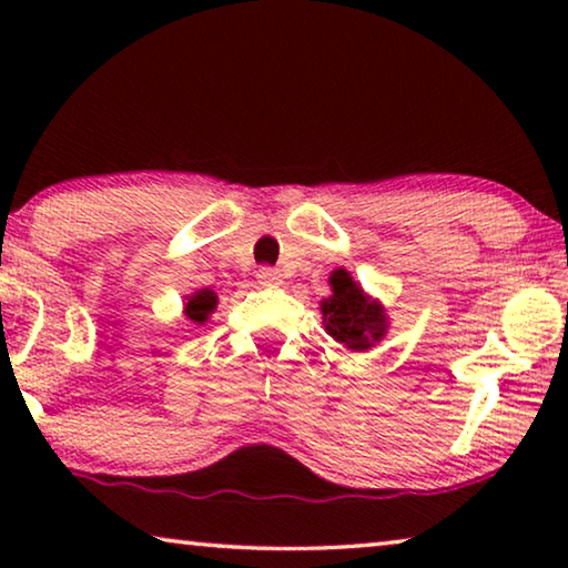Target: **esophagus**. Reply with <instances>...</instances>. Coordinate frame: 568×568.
<instances>
[{
  "label": "esophagus",
  "mask_w": 568,
  "mask_h": 568,
  "mask_svg": "<svg viewBox=\"0 0 568 568\" xmlns=\"http://www.w3.org/2000/svg\"><path fill=\"white\" fill-rule=\"evenodd\" d=\"M257 281H261V285L275 287L283 283V275L281 271H275V267H261V271H257Z\"/></svg>",
  "instance_id": "34e87169"
}]
</instances>
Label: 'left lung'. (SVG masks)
<instances>
[{"mask_svg":"<svg viewBox=\"0 0 568 568\" xmlns=\"http://www.w3.org/2000/svg\"><path fill=\"white\" fill-rule=\"evenodd\" d=\"M331 287L333 295L321 303L325 331L351 351L373 348L388 328L386 307L363 293L348 271L331 273Z\"/></svg>","mask_w":568,"mask_h":568,"instance_id":"obj_1","label":"left lung"}]
</instances>
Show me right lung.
I'll use <instances>...</instances> for the list:
<instances>
[{
  "label": "right lung",
  "mask_w": 568,
  "mask_h": 568,
  "mask_svg": "<svg viewBox=\"0 0 568 568\" xmlns=\"http://www.w3.org/2000/svg\"><path fill=\"white\" fill-rule=\"evenodd\" d=\"M217 305V295L210 291V287H205V291H197L190 295V301L185 303V315L187 321L203 325L207 321V315L215 311Z\"/></svg>",
  "instance_id": "right-lung-1"
}]
</instances>
